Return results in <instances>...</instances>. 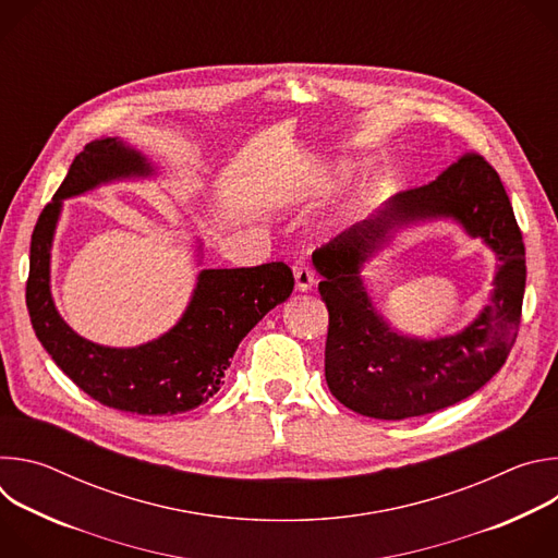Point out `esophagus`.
Returning <instances> with one entry per match:
<instances>
[{"label": "esophagus", "mask_w": 558, "mask_h": 558, "mask_svg": "<svg viewBox=\"0 0 558 558\" xmlns=\"http://www.w3.org/2000/svg\"><path fill=\"white\" fill-rule=\"evenodd\" d=\"M293 276H295V287H298L300 291H308V289L313 287V282H315L311 263H308L306 258H298V260L293 263Z\"/></svg>", "instance_id": "34e87169"}]
</instances>
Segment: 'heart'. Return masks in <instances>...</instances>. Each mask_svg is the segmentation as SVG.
<instances>
[{"instance_id": "b5f03b06", "label": "heart", "mask_w": 558, "mask_h": 558, "mask_svg": "<svg viewBox=\"0 0 558 558\" xmlns=\"http://www.w3.org/2000/svg\"><path fill=\"white\" fill-rule=\"evenodd\" d=\"M320 187H323V190H329V187H331V181H325V183H320Z\"/></svg>"}]
</instances>
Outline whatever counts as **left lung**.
<instances>
[{
	"label": "left lung",
	"mask_w": 558,
	"mask_h": 558,
	"mask_svg": "<svg viewBox=\"0 0 558 558\" xmlns=\"http://www.w3.org/2000/svg\"><path fill=\"white\" fill-rule=\"evenodd\" d=\"M441 215L494 247L500 260L496 293L461 335L411 341L392 335L374 313L359 267L388 230ZM320 252L317 289L329 308L325 377L347 409L375 420L428 415L480 390L510 355L521 325L525 245L506 187L480 151L461 154L428 185L392 196Z\"/></svg>",
	"instance_id": "1"
}]
</instances>
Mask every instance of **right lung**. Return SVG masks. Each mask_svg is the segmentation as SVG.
<instances>
[{"label":"right lung","mask_w":558,"mask_h":558,"mask_svg":"<svg viewBox=\"0 0 558 558\" xmlns=\"http://www.w3.org/2000/svg\"><path fill=\"white\" fill-rule=\"evenodd\" d=\"M145 158L117 138L93 141L74 156L31 241L26 306L33 329L54 364L93 400L136 415H177L205 404L225 379L243 338L293 291L284 263L203 269L181 323L136 349L99 347L76 336L50 298V243L61 198L114 179L149 177Z\"/></svg>","instance_id":"add662e5"}]
</instances>
